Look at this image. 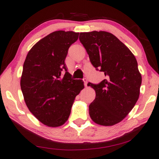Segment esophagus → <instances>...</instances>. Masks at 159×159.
Wrapping results in <instances>:
<instances>
[{"instance_id": "34e87169", "label": "esophagus", "mask_w": 159, "mask_h": 159, "mask_svg": "<svg viewBox=\"0 0 159 159\" xmlns=\"http://www.w3.org/2000/svg\"><path fill=\"white\" fill-rule=\"evenodd\" d=\"M83 82H84V86L87 87V84H88V80H87L86 78H84V79H83Z\"/></svg>"}]
</instances>
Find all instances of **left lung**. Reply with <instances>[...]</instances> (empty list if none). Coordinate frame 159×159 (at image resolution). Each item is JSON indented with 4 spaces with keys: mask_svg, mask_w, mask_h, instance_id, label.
I'll return each mask as SVG.
<instances>
[{
    "mask_svg": "<svg viewBox=\"0 0 159 159\" xmlns=\"http://www.w3.org/2000/svg\"><path fill=\"white\" fill-rule=\"evenodd\" d=\"M80 40L91 64L106 77L88 85L95 91L89 114L98 125L113 126L123 120L140 95L142 77L133 53L116 36L105 31L80 32Z\"/></svg>",
    "mask_w": 159,
    "mask_h": 159,
    "instance_id": "left-lung-1",
    "label": "left lung"
}]
</instances>
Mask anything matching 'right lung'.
Listing matches in <instances>:
<instances>
[{"label":"right lung","instance_id":"add662e5","mask_svg":"<svg viewBox=\"0 0 159 159\" xmlns=\"http://www.w3.org/2000/svg\"><path fill=\"white\" fill-rule=\"evenodd\" d=\"M78 37L73 31L52 32L30 50L24 63L20 85L25 103L48 127H60L68 120L76 96L84 88L82 80L71 78L64 63Z\"/></svg>","mask_w":159,"mask_h":159}]
</instances>
